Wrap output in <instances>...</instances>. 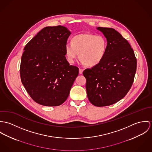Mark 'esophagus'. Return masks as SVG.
<instances>
[{
  "label": "esophagus",
  "instance_id": "esophagus-1",
  "mask_svg": "<svg viewBox=\"0 0 152 152\" xmlns=\"http://www.w3.org/2000/svg\"><path fill=\"white\" fill-rule=\"evenodd\" d=\"M83 69H82L81 68H79V73L82 74L83 73Z\"/></svg>",
  "mask_w": 152,
  "mask_h": 152
}]
</instances>
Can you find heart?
Returning <instances> with one entry per match:
<instances>
[{
    "label": "heart",
    "instance_id": "1",
    "mask_svg": "<svg viewBox=\"0 0 152 152\" xmlns=\"http://www.w3.org/2000/svg\"><path fill=\"white\" fill-rule=\"evenodd\" d=\"M107 50V39L102 35L81 34L74 36L72 42H67L65 51L68 62H75L79 53L81 62L90 67L99 65Z\"/></svg>",
    "mask_w": 152,
    "mask_h": 152
}]
</instances>
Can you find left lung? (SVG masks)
<instances>
[{
	"instance_id": "left-lung-1",
	"label": "left lung",
	"mask_w": 152,
	"mask_h": 152,
	"mask_svg": "<svg viewBox=\"0 0 152 152\" xmlns=\"http://www.w3.org/2000/svg\"><path fill=\"white\" fill-rule=\"evenodd\" d=\"M107 41L101 62L84 70L86 88L90 102L97 107L108 106L123 99L133 84L137 61L128 41L112 28L99 27Z\"/></svg>"
}]
</instances>
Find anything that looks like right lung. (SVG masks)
<instances>
[{
	"mask_svg": "<svg viewBox=\"0 0 152 152\" xmlns=\"http://www.w3.org/2000/svg\"><path fill=\"white\" fill-rule=\"evenodd\" d=\"M71 33L62 26L46 27L26 45L20 73L22 84L32 99L44 106H58L68 99L79 75L70 65L65 46Z\"/></svg>",
	"mask_w": 152,
	"mask_h": 152,
	"instance_id": "obj_1",
	"label": "right lung"
}]
</instances>
